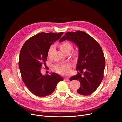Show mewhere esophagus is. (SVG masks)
Segmentation results:
<instances>
[{
	"label": "esophagus",
	"instance_id": "esophagus-1",
	"mask_svg": "<svg viewBox=\"0 0 122 122\" xmlns=\"http://www.w3.org/2000/svg\"><path fill=\"white\" fill-rule=\"evenodd\" d=\"M64 81H69V78H65L64 79Z\"/></svg>",
	"mask_w": 122,
	"mask_h": 122
}]
</instances>
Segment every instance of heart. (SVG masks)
Returning a JSON list of instances; mask_svg holds the SVG:
<instances>
[{"label":"heart","instance_id":"obj_1","mask_svg":"<svg viewBox=\"0 0 122 122\" xmlns=\"http://www.w3.org/2000/svg\"><path fill=\"white\" fill-rule=\"evenodd\" d=\"M52 47H51L49 50V53L52 49ZM60 49L62 52L64 54L67 52H70V51L72 48V44L69 42L65 41L61 43L59 46ZM70 66L68 65H61V66H57L55 67V71L59 74L62 75H66L70 71Z\"/></svg>","mask_w":122,"mask_h":122}]
</instances>
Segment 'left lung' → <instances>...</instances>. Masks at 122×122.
Listing matches in <instances>:
<instances>
[{"label": "left lung", "instance_id": "8db88e82", "mask_svg": "<svg viewBox=\"0 0 122 122\" xmlns=\"http://www.w3.org/2000/svg\"><path fill=\"white\" fill-rule=\"evenodd\" d=\"M71 41L78 47L79 57L76 69L77 75L70 78L77 80L80 87L75 92L76 95H88L95 92L103 79L105 59L102 48L93 37L85 32H68L60 40ZM85 70V72L82 71Z\"/></svg>", "mask_w": 122, "mask_h": 122}]
</instances>
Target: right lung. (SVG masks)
<instances>
[{
  "label": "right lung",
  "instance_id": "obj_1",
  "mask_svg": "<svg viewBox=\"0 0 122 122\" xmlns=\"http://www.w3.org/2000/svg\"><path fill=\"white\" fill-rule=\"evenodd\" d=\"M63 33H39L28 40L21 48L19 67L22 80L29 90L35 95L44 97L52 94L58 83L63 81L56 73L43 75L41 72L42 64L46 65L45 62L50 46Z\"/></svg>",
  "mask_w": 122,
  "mask_h": 122
}]
</instances>
